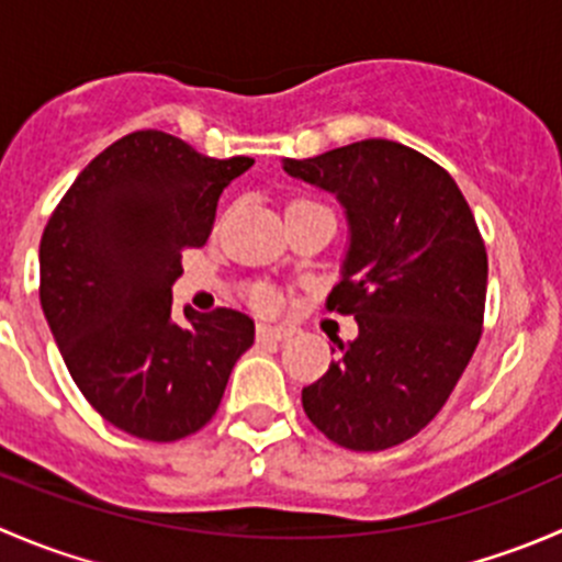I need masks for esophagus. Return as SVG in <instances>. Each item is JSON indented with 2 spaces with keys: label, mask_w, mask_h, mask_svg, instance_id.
I'll use <instances>...</instances> for the list:
<instances>
[{
  "label": "esophagus",
  "mask_w": 562,
  "mask_h": 562,
  "mask_svg": "<svg viewBox=\"0 0 562 562\" xmlns=\"http://www.w3.org/2000/svg\"><path fill=\"white\" fill-rule=\"evenodd\" d=\"M291 334V328L285 326H258V342H282Z\"/></svg>",
  "instance_id": "1"
}]
</instances>
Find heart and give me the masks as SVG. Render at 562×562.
<instances>
[{
	"instance_id": "1",
	"label": "heart",
	"mask_w": 562,
	"mask_h": 562,
	"mask_svg": "<svg viewBox=\"0 0 562 562\" xmlns=\"http://www.w3.org/2000/svg\"><path fill=\"white\" fill-rule=\"evenodd\" d=\"M296 203H307V206H317V203H310V201H296ZM249 299H252V304L258 310H271L274 307V293L269 291V288H255L252 293H249Z\"/></svg>"
}]
</instances>
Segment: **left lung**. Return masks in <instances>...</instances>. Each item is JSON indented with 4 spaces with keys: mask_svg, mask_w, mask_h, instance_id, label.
<instances>
[{
    "mask_svg": "<svg viewBox=\"0 0 562 562\" xmlns=\"http://www.w3.org/2000/svg\"><path fill=\"white\" fill-rule=\"evenodd\" d=\"M282 168L342 203L350 245L326 307L359 323L302 391L304 413L342 449L405 443L438 416L481 339L486 247L473 212L438 162L396 140Z\"/></svg>",
    "mask_w": 562,
    "mask_h": 562,
    "instance_id": "obj_1",
    "label": "left lung"
}]
</instances>
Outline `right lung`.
I'll return each instance as SVG.
<instances>
[{
  "mask_svg": "<svg viewBox=\"0 0 562 562\" xmlns=\"http://www.w3.org/2000/svg\"><path fill=\"white\" fill-rule=\"evenodd\" d=\"M252 162L138 130L78 173L45 225V321L89 405L127 435L171 443L206 427L252 345L239 310L171 315L181 252L206 245L220 195Z\"/></svg>",
  "mask_w": 562,
  "mask_h": 562,
  "instance_id": "add662e5",
  "label": "right lung"
}]
</instances>
